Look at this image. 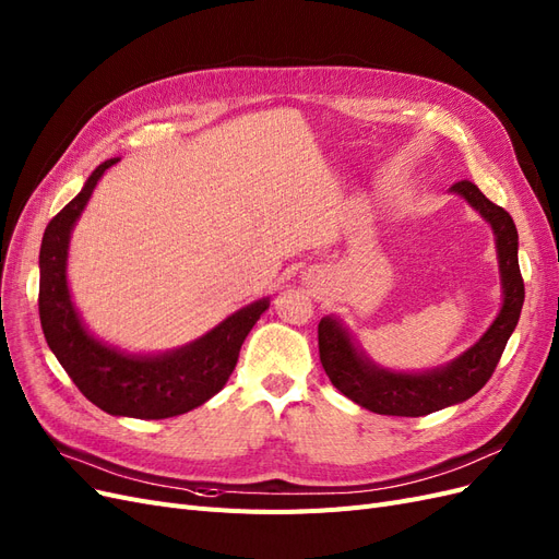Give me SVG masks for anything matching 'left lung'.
Instances as JSON below:
<instances>
[{
    "instance_id": "1",
    "label": "left lung",
    "mask_w": 559,
    "mask_h": 559,
    "mask_svg": "<svg viewBox=\"0 0 559 559\" xmlns=\"http://www.w3.org/2000/svg\"><path fill=\"white\" fill-rule=\"evenodd\" d=\"M450 192L464 197L495 231L503 301L488 332L445 367L406 373L373 365L362 350H357L338 318L325 316L318 325L320 362L332 385L355 404L381 416L418 418L474 397L490 381L525 301V283L518 264V229L511 215L492 204L472 181H457Z\"/></svg>"
}]
</instances>
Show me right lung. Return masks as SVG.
I'll list each match as a JSON object with an SVG mask.
<instances>
[{"mask_svg":"<svg viewBox=\"0 0 559 559\" xmlns=\"http://www.w3.org/2000/svg\"><path fill=\"white\" fill-rule=\"evenodd\" d=\"M116 162L118 157L102 162L44 231L39 253L41 330L74 385L109 416L174 418L202 406L225 388L237 367L241 344L269 309V299L243 306L192 344L159 355L124 353L90 334L67 283L69 239L97 181Z\"/></svg>","mask_w":559,"mask_h":559,"instance_id":"add662e5","label":"right lung"}]
</instances>
